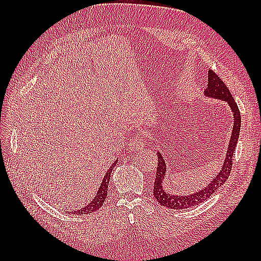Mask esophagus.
Wrapping results in <instances>:
<instances>
[{
  "label": "esophagus",
  "instance_id": "obj_1",
  "mask_svg": "<svg viewBox=\"0 0 261 261\" xmlns=\"http://www.w3.org/2000/svg\"><path fill=\"white\" fill-rule=\"evenodd\" d=\"M129 148H130L131 151L140 150V149L143 148V140L138 135L135 136V137H132V139L129 143Z\"/></svg>",
  "mask_w": 261,
  "mask_h": 261
}]
</instances>
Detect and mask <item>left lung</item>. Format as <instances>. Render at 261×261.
I'll use <instances>...</instances> for the list:
<instances>
[{
    "label": "left lung",
    "mask_w": 261,
    "mask_h": 261,
    "mask_svg": "<svg viewBox=\"0 0 261 261\" xmlns=\"http://www.w3.org/2000/svg\"><path fill=\"white\" fill-rule=\"evenodd\" d=\"M204 95L206 97L220 99V101H224L228 103L231 109L232 115H233V127H232L231 139L228 145V150H226L222 168H221L219 174L214 177L212 181L206 187H204L202 190L193 194H190V195H174V194H169L166 192L163 187V180L165 179L167 169H166V160L164 159V156H162L160 151H158V167L156 173V180H154L153 185V196L162 206L171 210H185L195 206V205L207 201V198L212 196L213 193L218 191L226 181V179L229 178L232 168V158H233L234 149L237 147L238 139H239L240 135V111L238 109V105L234 98L232 97L229 88L226 87L223 81L211 69L208 70V83L206 90L204 92Z\"/></svg>",
    "instance_id": "left-lung-1"
}]
</instances>
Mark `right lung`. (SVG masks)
Here are the masks:
<instances>
[{
  "label": "right lung",
  "instance_id": "add662e5",
  "mask_svg": "<svg viewBox=\"0 0 261 261\" xmlns=\"http://www.w3.org/2000/svg\"><path fill=\"white\" fill-rule=\"evenodd\" d=\"M116 165V162L112 164V166H111L110 169L107 171V174H105L104 178L102 180V184L101 186H99L98 191L96 193V196L94 197L93 201L86 205L85 207H83L79 211H74V212H71L73 214H80V215H83V214H90V213H93L95 212V211H97L99 207L102 206L105 198H107V195H108V186H109V181H110V177H111V173H112V169L114 166Z\"/></svg>",
  "mask_w": 261,
  "mask_h": 261
}]
</instances>
